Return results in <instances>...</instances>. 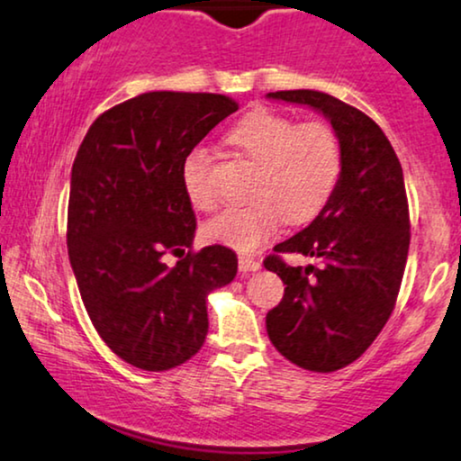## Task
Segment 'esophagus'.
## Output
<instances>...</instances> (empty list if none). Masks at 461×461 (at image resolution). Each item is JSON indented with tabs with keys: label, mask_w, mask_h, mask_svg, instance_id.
Returning a JSON list of instances; mask_svg holds the SVG:
<instances>
[{
	"label": "esophagus",
	"mask_w": 461,
	"mask_h": 461,
	"mask_svg": "<svg viewBox=\"0 0 461 461\" xmlns=\"http://www.w3.org/2000/svg\"><path fill=\"white\" fill-rule=\"evenodd\" d=\"M238 268H240V273H258V270L262 268V264H259L258 259L249 258V255H240V258H238Z\"/></svg>",
	"instance_id": "obj_1"
}]
</instances>
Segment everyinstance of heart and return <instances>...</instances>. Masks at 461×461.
Wrapping results in <instances>:
<instances>
[{"mask_svg":"<svg viewBox=\"0 0 461 461\" xmlns=\"http://www.w3.org/2000/svg\"><path fill=\"white\" fill-rule=\"evenodd\" d=\"M227 141L255 163V174L249 185L251 202L225 210L203 225V236L216 245L255 251L279 231L284 219L292 225L312 221L339 182V137L321 122L296 124L275 111L255 109L227 131ZM208 174V154L202 149L188 154L182 180L199 210L214 208L216 202Z\"/></svg>","mask_w":461,"mask_h":461,"instance_id":"1","label":"heart"}]
</instances>
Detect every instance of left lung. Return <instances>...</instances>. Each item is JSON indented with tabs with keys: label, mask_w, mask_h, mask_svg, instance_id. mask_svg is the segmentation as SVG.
I'll list each match as a JSON object with an SVG mask.
<instances>
[{
	"label": "left lung",
	"mask_w": 461,
	"mask_h": 461,
	"mask_svg": "<svg viewBox=\"0 0 461 461\" xmlns=\"http://www.w3.org/2000/svg\"><path fill=\"white\" fill-rule=\"evenodd\" d=\"M303 104L330 122L343 152L339 182L320 214L275 247L318 266L264 259L285 284L284 301L266 315L270 341L309 371H337L374 343L395 307L410 247L403 171L391 141L363 111L318 90L266 94Z\"/></svg>",
	"instance_id": "1"
}]
</instances>
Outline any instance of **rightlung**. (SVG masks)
Masks as SVG:
<instances>
[{
    "instance_id": "obj_1",
    "label": "right lung",
    "mask_w": 461,
    "mask_h": 461,
    "mask_svg": "<svg viewBox=\"0 0 461 461\" xmlns=\"http://www.w3.org/2000/svg\"><path fill=\"white\" fill-rule=\"evenodd\" d=\"M236 109L223 94H140L98 115L72 163V273L94 329L132 367L167 371L197 354L208 294L234 281L238 258L223 245L181 258L195 238L182 167Z\"/></svg>"
}]
</instances>
